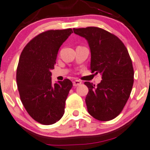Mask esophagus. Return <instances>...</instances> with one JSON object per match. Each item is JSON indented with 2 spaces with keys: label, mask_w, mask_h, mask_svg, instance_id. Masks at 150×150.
Segmentation results:
<instances>
[{
  "label": "esophagus",
  "mask_w": 150,
  "mask_h": 150,
  "mask_svg": "<svg viewBox=\"0 0 150 150\" xmlns=\"http://www.w3.org/2000/svg\"><path fill=\"white\" fill-rule=\"evenodd\" d=\"M82 82L80 81V80H74L73 82H72V84H73V86L76 87V86H78V85H81Z\"/></svg>",
  "instance_id": "esophagus-1"
}]
</instances>
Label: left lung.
I'll return each mask as SVG.
<instances>
[{
    "label": "left lung",
    "mask_w": 150,
    "mask_h": 150,
    "mask_svg": "<svg viewBox=\"0 0 150 150\" xmlns=\"http://www.w3.org/2000/svg\"><path fill=\"white\" fill-rule=\"evenodd\" d=\"M74 33L85 38L91 52L90 70L102 75L95 86L90 82L85 98L88 111L100 121L116 117L129 98L134 83V70L127 49L116 35L97 27L74 28Z\"/></svg>",
    "instance_id": "8db88e82"
}]
</instances>
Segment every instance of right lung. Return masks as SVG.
Returning a JSON list of instances; mask_svg holds the SVG:
<instances>
[{
  "label": "right lung",
  "mask_w": 150,
  "mask_h": 150,
  "mask_svg": "<svg viewBox=\"0 0 150 150\" xmlns=\"http://www.w3.org/2000/svg\"><path fill=\"white\" fill-rule=\"evenodd\" d=\"M72 33L71 28L50 30L32 39L20 56L16 82L21 102L30 116L49 125L60 120L72 83L68 79L52 83L53 70L60 46Z\"/></svg>",
  "instance_id": "right-lung-1"
}]
</instances>
